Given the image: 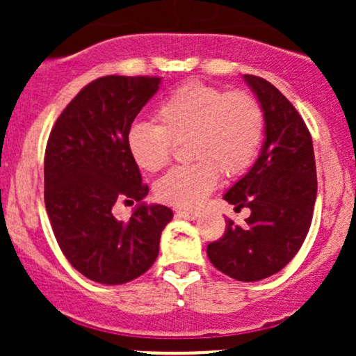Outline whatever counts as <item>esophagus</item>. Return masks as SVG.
Masks as SVG:
<instances>
[{
  "label": "esophagus",
  "instance_id": "1",
  "mask_svg": "<svg viewBox=\"0 0 356 356\" xmlns=\"http://www.w3.org/2000/svg\"><path fill=\"white\" fill-rule=\"evenodd\" d=\"M175 216H177V218H182V219L195 220L199 218V212L197 211H177L175 212Z\"/></svg>",
  "mask_w": 356,
  "mask_h": 356
}]
</instances>
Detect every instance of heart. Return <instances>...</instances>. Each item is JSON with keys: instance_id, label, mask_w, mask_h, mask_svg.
Segmentation results:
<instances>
[{"instance_id": "1", "label": "heart", "mask_w": 356, "mask_h": 356, "mask_svg": "<svg viewBox=\"0 0 356 356\" xmlns=\"http://www.w3.org/2000/svg\"><path fill=\"white\" fill-rule=\"evenodd\" d=\"M155 125L134 124L125 134L130 159L144 172L170 161L174 145L186 144L189 165L175 167L155 184L169 206L197 207L218 186L219 174L238 177L254 162L264 137V110L246 90H226L187 81L154 112Z\"/></svg>"}]
</instances>
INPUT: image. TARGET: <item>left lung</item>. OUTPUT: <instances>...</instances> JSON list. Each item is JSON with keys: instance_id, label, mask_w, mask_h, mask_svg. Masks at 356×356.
<instances>
[{"instance_id": "obj_1", "label": "left lung", "mask_w": 356, "mask_h": 356, "mask_svg": "<svg viewBox=\"0 0 356 356\" xmlns=\"http://www.w3.org/2000/svg\"><path fill=\"white\" fill-rule=\"evenodd\" d=\"M244 80L264 110L266 138L256 164L224 199L236 211L249 207L251 216L244 226L227 219L207 256L224 275L249 283L276 275L303 246L318 184L312 134L298 110L268 80Z\"/></svg>"}]
</instances>
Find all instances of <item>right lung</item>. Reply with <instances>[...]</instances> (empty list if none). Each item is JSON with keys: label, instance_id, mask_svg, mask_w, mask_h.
<instances>
[{"label": "right lung", "instance_id": "right-lung-1", "mask_svg": "<svg viewBox=\"0 0 356 356\" xmlns=\"http://www.w3.org/2000/svg\"><path fill=\"white\" fill-rule=\"evenodd\" d=\"M161 76L108 75L79 92L56 118L44 150V206L68 263L88 280L124 284L159 254L165 206H145L149 194L125 147V134L152 99ZM117 202L139 206L130 220L111 212Z\"/></svg>", "mask_w": 356, "mask_h": 356}]
</instances>
